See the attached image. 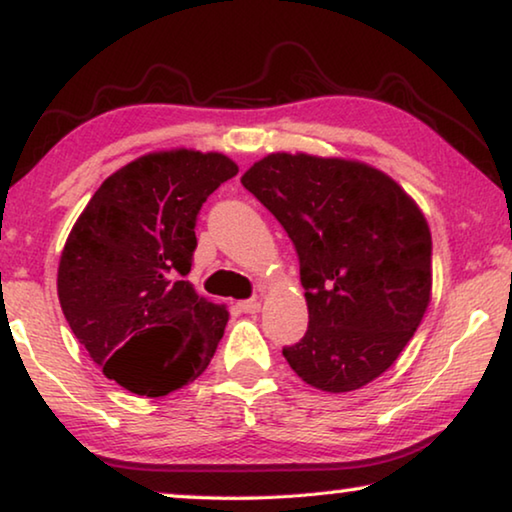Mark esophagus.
Wrapping results in <instances>:
<instances>
[{"label": "esophagus", "mask_w": 512, "mask_h": 512, "mask_svg": "<svg viewBox=\"0 0 512 512\" xmlns=\"http://www.w3.org/2000/svg\"><path fill=\"white\" fill-rule=\"evenodd\" d=\"M239 310L246 312V314H257L262 310V300L259 298H248V300H241L239 303Z\"/></svg>", "instance_id": "esophagus-1"}]
</instances>
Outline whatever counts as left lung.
I'll return each instance as SVG.
<instances>
[{
	"instance_id": "8db88e82",
	"label": "left lung",
	"mask_w": 512,
	"mask_h": 512,
	"mask_svg": "<svg viewBox=\"0 0 512 512\" xmlns=\"http://www.w3.org/2000/svg\"><path fill=\"white\" fill-rule=\"evenodd\" d=\"M241 184L294 243L305 337L282 355L307 385L342 394L392 367L431 303V230L392 177L360 161L269 154Z\"/></svg>"
}]
</instances>
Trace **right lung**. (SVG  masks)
<instances>
[{
	"label": "right lung",
	"instance_id": "right-lung-1",
	"mask_svg": "<svg viewBox=\"0 0 512 512\" xmlns=\"http://www.w3.org/2000/svg\"><path fill=\"white\" fill-rule=\"evenodd\" d=\"M239 173L218 152H152L102 182L59 262V300L102 373L139 396L196 380L221 342L227 310L184 278L205 202Z\"/></svg>",
	"mask_w": 512,
	"mask_h": 512
}]
</instances>
